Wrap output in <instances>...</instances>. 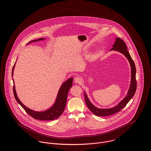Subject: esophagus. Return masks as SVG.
Returning <instances> with one entry per match:
<instances>
[{
    "label": "esophagus",
    "instance_id": "1",
    "mask_svg": "<svg viewBox=\"0 0 151 151\" xmlns=\"http://www.w3.org/2000/svg\"><path fill=\"white\" fill-rule=\"evenodd\" d=\"M74 82L76 83H78V84H81V83H82V78L80 77H76L74 78Z\"/></svg>",
    "mask_w": 151,
    "mask_h": 151
}]
</instances>
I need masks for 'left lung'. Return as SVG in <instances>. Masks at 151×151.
Returning <instances> with one entry per match:
<instances>
[{"label": "left lung", "mask_w": 151, "mask_h": 151, "mask_svg": "<svg viewBox=\"0 0 151 151\" xmlns=\"http://www.w3.org/2000/svg\"><path fill=\"white\" fill-rule=\"evenodd\" d=\"M119 51L124 55L128 59L131 67V81L129 92L127 96L115 107L108 109H101L95 107L89 101L86 94L85 93V101L87 107L96 116H108L113 114L120 111L122 109L124 108L128 104L129 100L134 95L137 89V80H136V68L135 63L132 59L129 52L127 50V47L126 43L120 38H117L116 41L113 45V47L110 49Z\"/></svg>", "instance_id": "1"}]
</instances>
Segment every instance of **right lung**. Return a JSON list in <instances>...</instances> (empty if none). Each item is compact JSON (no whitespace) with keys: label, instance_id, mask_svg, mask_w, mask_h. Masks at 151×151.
<instances>
[{"label":"right lung","instance_id":"right-lung-1","mask_svg":"<svg viewBox=\"0 0 151 151\" xmlns=\"http://www.w3.org/2000/svg\"><path fill=\"white\" fill-rule=\"evenodd\" d=\"M42 40H43V38H40L37 40L31 41L28 43L32 42H37L38 41ZM14 67V65H13V67L12 69V76L13 75ZM73 78H69L68 80H67L63 84V85L60 87V90L59 91L58 97L55 105L52 108H50V109L45 111H42V112L35 111L25 106L20 101V100L19 99L17 96L14 84L13 85V93L17 102L22 106V108L25 110V111L32 117H33L35 119L40 120H53L59 117L65 110L66 102H67V94L69 89L73 85Z\"/></svg>","mask_w":151,"mask_h":151}]
</instances>
